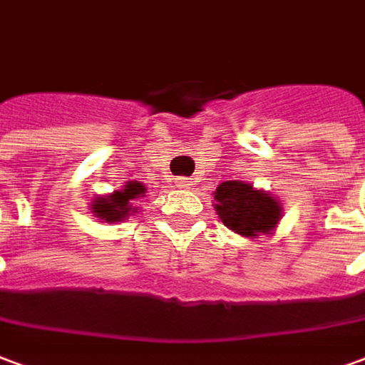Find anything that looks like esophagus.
<instances>
[{
	"label": "esophagus",
	"instance_id": "34e87169",
	"mask_svg": "<svg viewBox=\"0 0 365 365\" xmlns=\"http://www.w3.org/2000/svg\"><path fill=\"white\" fill-rule=\"evenodd\" d=\"M175 185L180 190H190L191 185H193V180L191 178H175Z\"/></svg>",
	"mask_w": 365,
	"mask_h": 365
}]
</instances>
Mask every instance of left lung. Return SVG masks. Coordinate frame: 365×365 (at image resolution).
Returning a JSON list of instances; mask_svg holds the SVG:
<instances>
[{
	"mask_svg": "<svg viewBox=\"0 0 365 365\" xmlns=\"http://www.w3.org/2000/svg\"><path fill=\"white\" fill-rule=\"evenodd\" d=\"M212 195L215 210L224 226L251 240L272 234L284 212L279 197L237 180L222 182Z\"/></svg>",
	"mask_w": 365,
	"mask_h": 365,
	"instance_id": "left-lung-1",
	"label": "left lung"
}]
</instances>
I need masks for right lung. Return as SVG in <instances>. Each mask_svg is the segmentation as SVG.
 <instances>
[{"label":"right lung","mask_w":365,"mask_h":365,"mask_svg":"<svg viewBox=\"0 0 365 365\" xmlns=\"http://www.w3.org/2000/svg\"><path fill=\"white\" fill-rule=\"evenodd\" d=\"M147 187L141 182H125L120 190L106 193V195H96L88 210L93 212L102 222H123L129 215L139 212V207H135V201L145 197Z\"/></svg>","instance_id":"1"}]
</instances>
